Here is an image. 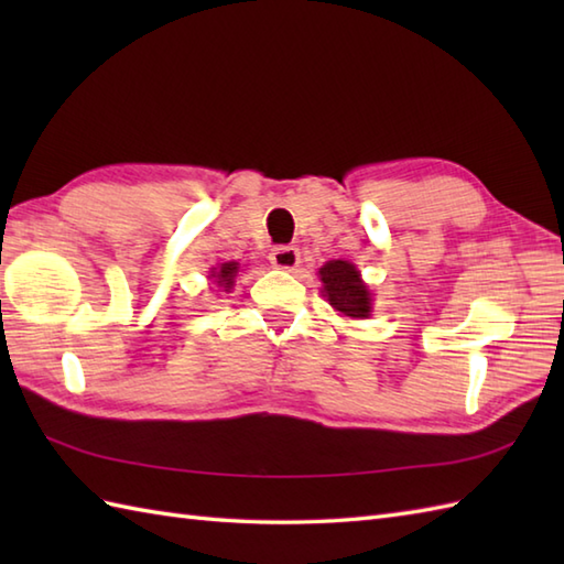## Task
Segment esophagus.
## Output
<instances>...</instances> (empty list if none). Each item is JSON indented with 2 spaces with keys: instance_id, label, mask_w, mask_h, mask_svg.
Instances as JSON below:
<instances>
[{
  "instance_id": "34e87169",
  "label": "esophagus",
  "mask_w": 564,
  "mask_h": 564,
  "mask_svg": "<svg viewBox=\"0 0 564 564\" xmlns=\"http://www.w3.org/2000/svg\"><path fill=\"white\" fill-rule=\"evenodd\" d=\"M269 261L275 269L293 271L297 263H301V251H297V247L293 245H279L269 251Z\"/></svg>"
}]
</instances>
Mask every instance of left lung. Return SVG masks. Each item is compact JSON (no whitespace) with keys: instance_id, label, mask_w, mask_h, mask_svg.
<instances>
[{"instance_id":"obj_1","label":"left lung","mask_w":564,"mask_h":564,"mask_svg":"<svg viewBox=\"0 0 564 564\" xmlns=\"http://www.w3.org/2000/svg\"><path fill=\"white\" fill-rule=\"evenodd\" d=\"M319 279L325 283L329 305L337 307L346 317L370 315V293L349 261H329L319 269Z\"/></svg>"}]
</instances>
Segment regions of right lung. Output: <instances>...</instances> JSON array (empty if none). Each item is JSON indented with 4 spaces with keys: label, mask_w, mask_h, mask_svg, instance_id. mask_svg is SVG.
I'll return each mask as SVG.
<instances>
[{
    "label": "right lung",
    "mask_w": 564,
    "mask_h": 564,
    "mask_svg": "<svg viewBox=\"0 0 564 564\" xmlns=\"http://www.w3.org/2000/svg\"><path fill=\"white\" fill-rule=\"evenodd\" d=\"M235 275H237V263H235V261H230V263H223V267H220L218 271H213V279H215V283L223 285L225 291H230V289H232Z\"/></svg>",
    "instance_id": "obj_1"
}]
</instances>
